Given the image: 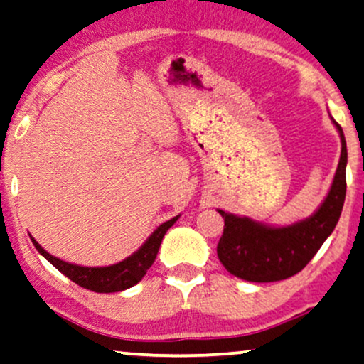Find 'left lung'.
Here are the masks:
<instances>
[{"instance_id": "obj_1", "label": "left lung", "mask_w": 364, "mask_h": 364, "mask_svg": "<svg viewBox=\"0 0 364 364\" xmlns=\"http://www.w3.org/2000/svg\"><path fill=\"white\" fill-rule=\"evenodd\" d=\"M341 136V157L328 197L313 215L287 228H271L249 217L219 210L224 234L217 256L230 274L251 282H274L303 271L336 228L346 197L348 150L343 129L333 120Z\"/></svg>"}]
</instances>
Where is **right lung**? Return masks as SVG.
Returning a JSON list of instances; mask_svg holds the SVG:
<instances>
[{
  "instance_id": "obj_1",
  "label": "right lung",
  "mask_w": 364,
  "mask_h": 364,
  "mask_svg": "<svg viewBox=\"0 0 364 364\" xmlns=\"http://www.w3.org/2000/svg\"><path fill=\"white\" fill-rule=\"evenodd\" d=\"M177 219L178 215L173 217L171 220H167V223H164L162 225H159V228L154 230V234L145 240V244L141 245L139 251L132 254L130 257L124 259L122 262L107 267H83L77 266V264L65 262L58 257L51 256V254L46 252L31 235L30 237L31 242L35 244V247L38 249V252H40L46 261L53 264L61 274H65L68 279L77 282L78 286L93 292H119L135 286L136 282L141 281V277L147 274L150 266H152L155 257H157L159 247L160 244H162L165 232L176 224Z\"/></svg>"
}]
</instances>
